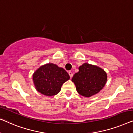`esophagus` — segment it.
I'll list each match as a JSON object with an SVG mask.
<instances>
[{"label": "esophagus", "instance_id": "esophagus-1", "mask_svg": "<svg viewBox=\"0 0 133 133\" xmlns=\"http://www.w3.org/2000/svg\"><path fill=\"white\" fill-rule=\"evenodd\" d=\"M69 73V76H70V77L72 78V77H73V74H72V72H71V71H69V72H68Z\"/></svg>", "mask_w": 133, "mask_h": 133}]
</instances>
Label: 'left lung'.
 <instances>
[{
    "label": "left lung",
    "instance_id": "obj_1",
    "mask_svg": "<svg viewBox=\"0 0 133 133\" xmlns=\"http://www.w3.org/2000/svg\"><path fill=\"white\" fill-rule=\"evenodd\" d=\"M107 80V75L103 69L84 63L79 67V72L74 75L72 81L79 95L89 98L103 89Z\"/></svg>",
    "mask_w": 133,
    "mask_h": 133
}]
</instances>
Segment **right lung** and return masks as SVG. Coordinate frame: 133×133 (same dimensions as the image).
<instances>
[{"label":"right lung","mask_w":133,"mask_h":133,"mask_svg":"<svg viewBox=\"0 0 133 133\" xmlns=\"http://www.w3.org/2000/svg\"><path fill=\"white\" fill-rule=\"evenodd\" d=\"M69 78L70 76L64 69L53 63H48L40 67L32 76L37 90L48 96L58 94L63 83Z\"/></svg>","instance_id":"1"}]
</instances>
